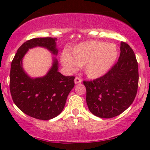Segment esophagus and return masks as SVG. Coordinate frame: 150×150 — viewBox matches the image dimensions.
Wrapping results in <instances>:
<instances>
[{
    "instance_id": "1",
    "label": "esophagus",
    "mask_w": 150,
    "mask_h": 150,
    "mask_svg": "<svg viewBox=\"0 0 150 150\" xmlns=\"http://www.w3.org/2000/svg\"><path fill=\"white\" fill-rule=\"evenodd\" d=\"M81 82H82V79H81L80 78H78V77H76V78H75V84L81 83Z\"/></svg>"
}]
</instances>
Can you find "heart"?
<instances>
[{"label":"heart","mask_w":150,"mask_h":150,"mask_svg":"<svg viewBox=\"0 0 150 150\" xmlns=\"http://www.w3.org/2000/svg\"><path fill=\"white\" fill-rule=\"evenodd\" d=\"M118 50L114 43L89 40L83 42L70 50L69 54L63 53L61 62L69 71L83 67L86 76L96 79L105 75L114 65Z\"/></svg>","instance_id":"heart-1"}]
</instances>
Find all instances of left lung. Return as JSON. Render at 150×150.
<instances>
[{
    "label": "left lung",
    "instance_id": "1",
    "mask_svg": "<svg viewBox=\"0 0 150 150\" xmlns=\"http://www.w3.org/2000/svg\"><path fill=\"white\" fill-rule=\"evenodd\" d=\"M138 83V63L135 54L129 45L121 42L120 57L112 69L97 79L83 81L89 110L102 118L119 115L134 102Z\"/></svg>",
    "mask_w": 150,
    "mask_h": 150
}]
</instances>
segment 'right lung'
<instances>
[{"label": "right lung", "mask_w": 150, "mask_h": 150, "mask_svg": "<svg viewBox=\"0 0 150 150\" xmlns=\"http://www.w3.org/2000/svg\"><path fill=\"white\" fill-rule=\"evenodd\" d=\"M56 40V38H36L25 42L16 51L11 65L9 86L13 102L24 113L39 120H50L62 112L75 86V77L62 75L58 71V61L54 57L52 67L46 75L33 78L24 70L22 59L29 49L38 46L57 56Z\"/></svg>", "instance_id": "1"}]
</instances>
